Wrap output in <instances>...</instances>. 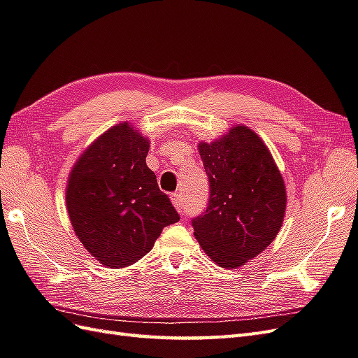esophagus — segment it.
I'll list each match as a JSON object with an SVG mask.
<instances>
[{"instance_id": "obj_1", "label": "esophagus", "mask_w": 358, "mask_h": 358, "mask_svg": "<svg viewBox=\"0 0 358 358\" xmlns=\"http://www.w3.org/2000/svg\"><path fill=\"white\" fill-rule=\"evenodd\" d=\"M171 199H172V204L176 206V208L178 210V212H181V210H182V196H181L180 192H176V194H172Z\"/></svg>"}]
</instances>
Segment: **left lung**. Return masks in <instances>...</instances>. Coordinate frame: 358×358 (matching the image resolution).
<instances>
[{"instance_id":"obj_1","label":"left lung","mask_w":358,"mask_h":358,"mask_svg":"<svg viewBox=\"0 0 358 358\" xmlns=\"http://www.w3.org/2000/svg\"><path fill=\"white\" fill-rule=\"evenodd\" d=\"M199 155L210 182L206 212L192 225L201 248L221 268H239L277 237L286 187L268 146L245 125L221 139L201 142Z\"/></svg>"}]
</instances>
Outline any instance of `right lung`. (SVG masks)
<instances>
[{
    "mask_svg": "<svg viewBox=\"0 0 358 358\" xmlns=\"http://www.w3.org/2000/svg\"><path fill=\"white\" fill-rule=\"evenodd\" d=\"M150 142L128 122L92 143L72 168L66 207L80 242L107 268H125L148 254L164 227L180 221L146 166Z\"/></svg>",
    "mask_w": 358,
    "mask_h": 358,
    "instance_id": "right-lung-1",
    "label": "right lung"
}]
</instances>
